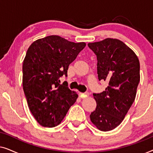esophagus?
Returning a JSON list of instances; mask_svg holds the SVG:
<instances>
[{
  "label": "esophagus",
  "mask_w": 153,
  "mask_h": 153,
  "mask_svg": "<svg viewBox=\"0 0 153 153\" xmlns=\"http://www.w3.org/2000/svg\"><path fill=\"white\" fill-rule=\"evenodd\" d=\"M79 95H80V97H81V98H85V97H88V95H89V93L88 92H85V93H79Z\"/></svg>",
  "instance_id": "obj_1"
}]
</instances>
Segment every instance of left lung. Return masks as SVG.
<instances>
[{
    "instance_id": "1",
    "label": "left lung",
    "mask_w": 153,
    "mask_h": 153,
    "mask_svg": "<svg viewBox=\"0 0 153 153\" xmlns=\"http://www.w3.org/2000/svg\"><path fill=\"white\" fill-rule=\"evenodd\" d=\"M97 56L99 80L108 85L101 93H93L97 106L90 115L100 130H112L122 123L132 105L140 81V63L134 52L118 39L106 38L88 44Z\"/></svg>"
}]
</instances>
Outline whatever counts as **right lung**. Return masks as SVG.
<instances>
[{"instance_id":"add662e5","label":"right lung","mask_w":153,"mask_h":153,"mask_svg":"<svg viewBox=\"0 0 153 153\" xmlns=\"http://www.w3.org/2000/svg\"><path fill=\"white\" fill-rule=\"evenodd\" d=\"M85 42L75 43L58 35H49L31 44L23 62V89L28 106L39 125H59L78 95L60 77L68 76V67Z\"/></svg>"}]
</instances>
